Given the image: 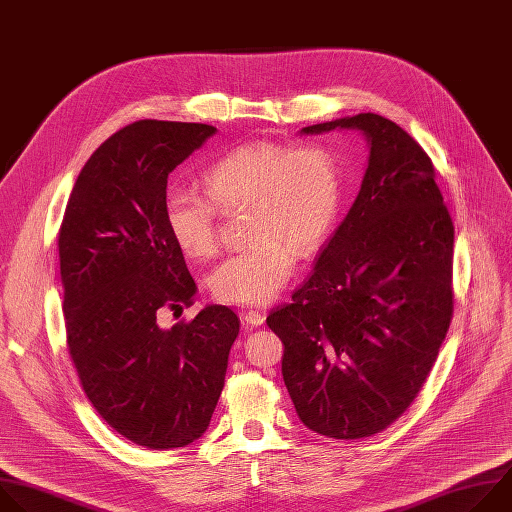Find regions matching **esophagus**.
Here are the masks:
<instances>
[{
    "mask_svg": "<svg viewBox=\"0 0 512 512\" xmlns=\"http://www.w3.org/2000/svg\"><path fill=\"white\" fill-rule=\"evenodd\" d=\"M264 321H266V315L260 311H248L242 315V323L246 327H260V325H264Z\"/></svg>",
    "mask_w": 512,
    "mask_h": 512,
    "instance_id": "1",
    "label": "esophagus"
}]
</instances>
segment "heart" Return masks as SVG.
Returning <instances> with one entry per match:
<instances>
[{
  "mask_svg": "<svg viewBox=\"0 0 512 512\" xmlns=\"http://www.w3.org/2000/svg\"><path fill=\"white\" fill-rule=\"evenodd\" d=\"M206 193L173 187L165 222L183 254L203 260L218 250V212L246 206V248L210 276L218 300L262 306L278 296L302 256L317 252L337 224L343 171L321 143H250L212 161L201 175Z\"/></svg>",
  "mask_w": 512,
  "mask_h": 512,
  "instance_id": "1",
  "label": "heart"
}]
</instances>
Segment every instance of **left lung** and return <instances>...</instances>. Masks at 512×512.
<instances>
[{
	"label": "left lung",
	"mask_w": 512,
	"mask_h": 512,
	"mask_svg": "<svg viewBox=\"0 0 512 512\" xmlns=\"http://www.w3.org/2000/svg\"><path fill=\"white\" fill-rule=\"evenodd\" d=\"M357 129L369 163L313 274L266 325L300 422L327 438L383 432L420 393L452 313L454 224L428 153L393 121L361 113L304 127Z\"/></svg>",
	"instance_id": "obj_1"
}]
</instances>
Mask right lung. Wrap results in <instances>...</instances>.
<instances>
[{
	"label": "right lung",
	"instance_id": "obj_1",
	"mask_svg": "<svg viewBox=\"0 0 512 512\" xmlns=\"http://www.w3.org/2000/svg\"><path fill=\"white\" fill-rule=\"evenodd\" d=\"M216 127L137 121L84 163L58 234L68 351L94 410L149 450L208 430L238 315L222 304L161 327L193 304L195 282L165 222L167 177Z\"/></svg>",
	"mask_w": 512,
	"mask_h": 512
}]
</instances>
